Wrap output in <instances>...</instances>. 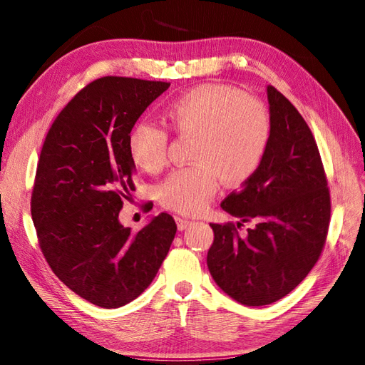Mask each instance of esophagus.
<instances>
[{
  "mask_svg": "<svg viewBox=\"0 0 365 365\" xmlns=\"http://www.w3.org/2000/svg\"><path fill=\"white\" fill-rule=\"evenodd\" d=\"M176 223H178L179 231H185L186 227H189L190 225H192V222L187 220V219H183V217H176Z\"/></svg>",
  "mask_w": 365,
  "mask_h": 365,
  "instance_id": "34e87169",
  "label": "esophagus"
}]
</instances>
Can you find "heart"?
Returning a JSON list of instances; mask_svg holds the SVG:
<instances>
[{"instance_id":"obj_1","label":"heart","mask_w":365,"mask_h":365,"mask_svg":"<svg viewBox=\"0 0 365 365\" xmlns=\"http://www.w3.org/2000/svg\"><path fill=\"white\" fill-rule=\"evenodd\" d=\"M164 117L182 134L194 136L190 167L173 171L157 187L165 208L198 215L219 189L250 178L262 163L271 136V123L262 103L223 84H204L171 101ZM133 163L157 173L167 161V133L155 124L138 123L128 134Z\"/></svg>"}]
</instances>
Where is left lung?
<instances>
[{"instance_id":"8db88e82","label":"left lung","mask_w":365,"mask_h":365,"mask_svg":"<svg viewBox=\"0 0 365 365\" xmlns=\"http://www.w3.org/2000/svg\"><path fill=\"white\" fill-rule=\"evenodd\" d=\"M266 94L271 136L262 163L220 204L256 226L241 238L232 223H210L208 271L245 306L271 304L294 290L317 263L330 223V192L312 131L275 87L267 86Z\"/></svg>"}]
</instances>
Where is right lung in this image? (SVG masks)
<instances>
[{
	"label": "right lung",
	"mask_w": 365,
	"mask_h": 365,
	"mask_svg": "<svg viewBox=\"0 0 365 365\" xmlns=\"http://www.w3.org/2000/svg\"><path fill=\"white\" fill-rule=\"evenodd\" d=\"M170 83L103 76L57 115L38 161L31 215L43 255L68 289L106 309L139 297L178 226L167 213L139 232L118 219L136 175L128 134Z\"/></svg>",
	"instance_id": "obj_1"
}]
</instances>
